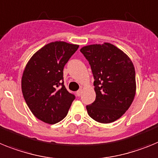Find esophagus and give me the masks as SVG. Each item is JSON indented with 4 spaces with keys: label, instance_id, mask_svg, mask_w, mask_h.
I'll use <instances>...</instances> for the list:
<instances>
[{
    "label": "esophagus",
    "instance_id": "obj_1",
    "mask_svg": "<svg viewBox=\"0 0 158 158\" xmlns=\"http://www.w3.org/2000/svg\"><path fill=\"white\" fill-rule=\"evenodd\" d=\"M82 92H83V90H82V89H79V90H77V92H76V94H77V96H80L81 94H82Z\"/></svg>",
    "mask_w": 158,
    "mask_h": 158
}]
</instances>
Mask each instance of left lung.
Returning <instances> with one entry per match:
<instances>
[{
	"label": "left lung",
	"mask_w": 158,
	"mask_h": 158,
	"mask_svg": "<svg viewBox=\"0 0 158 158\" xmlns=\"http://www.w3.org/2000/svg\"><path fill=\"white\" fill-rule=\"evenodd\" d=\"M92 70L96 98L87 106L89 116L100 123L120 118L132 104L136 94L134 64L123 51L110 43L83 47Z\"/></svg>",
	"instance_id": "left-lung-1"
}]
</instances>
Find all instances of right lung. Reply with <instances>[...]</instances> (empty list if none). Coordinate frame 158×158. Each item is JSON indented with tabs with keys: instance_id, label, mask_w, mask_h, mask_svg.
<instances>
[{
	"instance_id": "1",
	"label": "right lung",
	"mask_w": 158,
	"mask_h": 158,
	"mask_svg": "<svg viewBox=\"0 0 158 158\" xmlns=\"http://www.w3.org/2000/svg\"><path fill=\"white\" fill-rule=\"evenodd\" d=\"M79 45L55 41L38 50L25 66L21 90L35 117L56 124L67 116L75 95L64 84V68Z\"/></svg>"
}]
</instances>
